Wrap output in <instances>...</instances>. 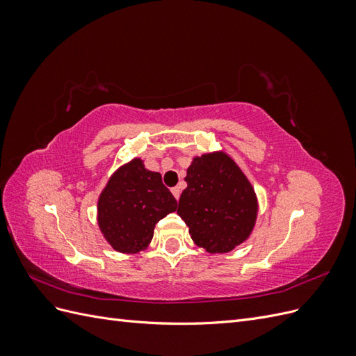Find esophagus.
I'll return each mask as SVG.
<instances>
[{
  "label": "esophagus",
  "mask_w": 356,
  "mask_h": 356,
  "mask_svg": "<svg viewBox=\"0 0 356 356\" xmlns=\"http://www.w3.org/2000/svg\"><path fill=\"white\" fill-rule=\"evenodd\" d=\"M170 191H172V195H174V197L178 200V199H179V195H181V187H178V186H177V187L172 188Z\"/></svg>",
  "instance_id": "esophagus-1"
}]
</instances>
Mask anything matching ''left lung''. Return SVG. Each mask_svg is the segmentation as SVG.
Wrapping results in <instances>:
<instances>
[{"label": "left lung", "mask_w": 356, "mask_h": 356, "mask_svg": "<svg viewBox=\"0 0 356 356\" xmlns=\"http://www.w3.org/2000/svg\"><path fill=\"white\" fill-rule=\"evenodd\" d=\"M187 188L178 215L193 242L209 254H225L250 239L258 199L239 165L222 149L195 156L187 168Z\"/></svg>", "instance_id": "left-lung-1"}]
</instances>
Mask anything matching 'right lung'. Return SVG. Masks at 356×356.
Listing matches in <instances>:
<instances>
[{
	"label": "right lung",
	"mask_w": 356,
	"mask_h": 356,
	"mask_svg": "<svg viewBox=\"0 0 356 356\" xmlns=\"http://www.w3.org/2000/svg\"><path fill=\"white\" fill-rule=\"evenodd\" d=\"M175 211L177 200L163 186L161 175L135 157L110 177L98 197L96 218L114 251L138 254L152 242L156 224Z\"/></svg>",
	"instance_id": "1"
}]
</instances>
